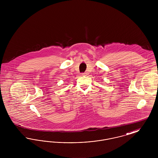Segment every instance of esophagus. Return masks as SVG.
Here are the masks:
<instances>
[{"label":"esophagus","mask_w":158,"mask_h":158,"mask_svg":"<svg viewBox=\"0 0 158 158\" xmlns=\"http://www.w3.org/2000/svg\"><path fill=\"white\" fill-rule=\"evenodd\" d=\"M87 75H88V73H87V72H85V73H82V76H86Z\"/></svg>","instance_id":"obj_1"}]
</instances>
